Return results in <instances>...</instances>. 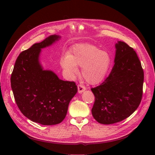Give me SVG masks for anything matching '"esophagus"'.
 Wrapping results in <instances>:
<instances>
[{
    "mask_svg": "<svg viewBox=\"0 0 155 155\" xmlns=\"http://www.w3.org/2000/svg\"><path fill=\"white\" fill-rule=\"evenodd\" d=\"M78 92L79 94H81L86 90V88L84 86H83L82 85H79L78 86Z\"/></svg>",
    "mask_w": 155,
    "mask_h": 155,
    "instance_id": "34e87169",
    "label": "esophagus"
}]
</instances>
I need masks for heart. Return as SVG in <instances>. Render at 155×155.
Segmentation results:
<instances>
[{
  "instance_id": "obj_1",
  "label": "heart",
  "mask_w": 155,
  "mask_h": 155,
  "mask_svg": "<svg viewBox=\"0 0 155 155\" xmlns=\"http://www.w3.org/2000/svg\"><path fill=\"white\" fill-rule=\"evenodd\" d=\"M112 63L110 54L101 50L96 46L83 44L75 47L70 55H64L61 60L64 71L73 77L81 67L84 79L92 85L104 80Z\"/></svg>"
}]
</instances>
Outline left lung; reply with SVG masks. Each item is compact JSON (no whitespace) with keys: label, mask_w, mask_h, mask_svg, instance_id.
Segmentation results:
<instances>
[{"label":"left lung","mask_w":155,"mask_h":155,"mask_svg":"<svg viewBox=\"0 0 155 155\" xmlns=\"http://www.w3.org/2000/svg\"><path fill=\"white\" fill-rule=\"evenodd\" d=\"M114 64L100 86L91 88L95 96L92 109L94 119L112 124L128 118L142 100L143 70L136 51L124 42L115 44Z\"/></svg>","instance_id":"obj_1"}]
</instances>
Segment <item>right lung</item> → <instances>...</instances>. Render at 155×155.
I'll return each instance as SVG.
<instances>
[{
  "label": "right lung",
  "mask_w": 155,
  "mask_h": 155,
  "mask_svg": "<svg viewBox=\"0 0 155 155\" xmlns=\"http://www.w3.org/2000/svg\"><path fill=\"white\" fill-rule=\"evenodd\" d=\"M61 39L51 35L35 43L18 56L11 76V87L16 104L27 118L44 125L61 122L69 103L78 92L73 81L59 79L40 61L41 49Z\"/></svg>",
  "instance_id": "1"
}]
</instances>
